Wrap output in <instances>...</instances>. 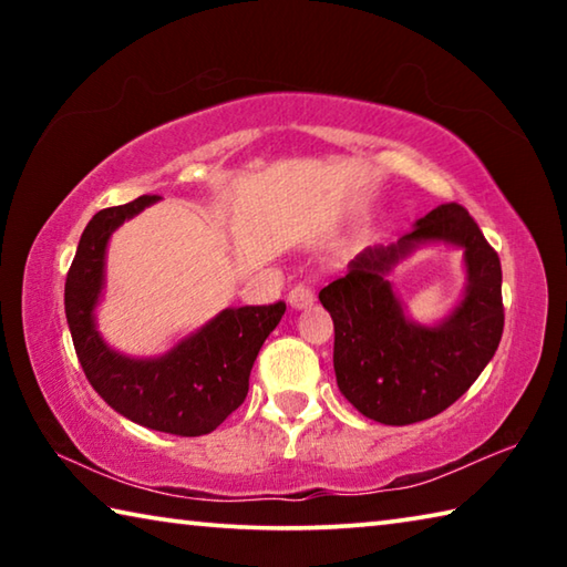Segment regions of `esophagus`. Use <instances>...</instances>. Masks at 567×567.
Masks as SVG:
<instances>
[{"instance_id":"obj_1","label":"esophagus","mask_w":567,"mask_h":567,"mask_svg":"<svg viewBox=\"0 0 567 567\" xmlns=\"http://www.w3.org/2000/svg\"><path fill=\"white\" fill-rule=\"evenodd\" d=\"M287 300H290L295 310L310 307L315 302V287L310 282H297V285H292V290H290V295H287Z\"/></svg>"}]
</instances>
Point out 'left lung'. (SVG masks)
Listing matches in <instances>:
<instances>
[{"instance_id": "obj_1", "label": "left lung", "mask_w": 567, "mask_h": 567, "mask_svg": "<svg viewBox=\"0 0 567 567\" xmlns=\"http://www.w3.org/2000/svg\"><path fill=\"white\" fill-rule=\"evenodd\" d=\"M430 238L466 249L471 285L443 326L420 329L404 320L384 272ZM320 302L332 315L340 392L364 417L385 425L427 420L465 395L493 360L505 324L501 257L457 203L435 207L395 245L364 249L348 275L322 287Z\"/></svg>"}]
</instances>
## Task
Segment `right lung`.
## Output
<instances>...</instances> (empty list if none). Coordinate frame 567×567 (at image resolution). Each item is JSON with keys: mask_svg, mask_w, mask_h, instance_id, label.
<instances>
[{"mask_svg": "<svg viewBox=\"0 0 567 567\" xmlns=\"http://www.w3.org/2000/svg\"><path fill=\"white\" fill-rule=\"evenodd\" d=\"M142 195L100 209L84 227L64 282V312L74 352L90 385L120 415L159 433L207 435L243 405L257 352L287 305H249L219 312L203 330L157 360H130L112 352L94 330V305L104 280V247L124 219L152 205Z\"/></svg>", "mask_w": 567, "mask_h": 567, "instance_id": "add662e5", "label": "right lung"}]
</instances>
